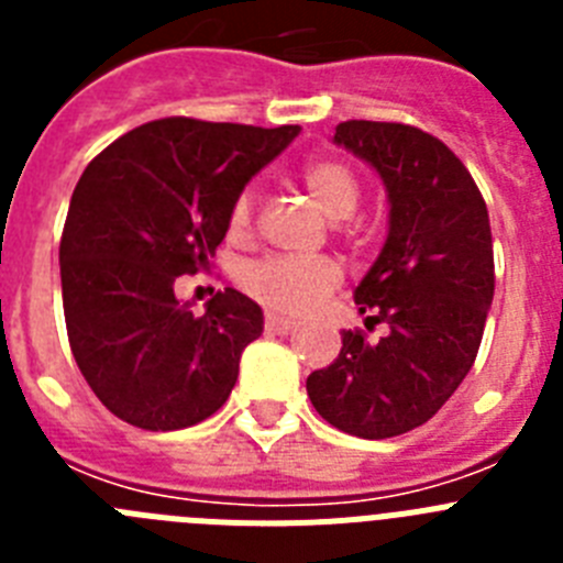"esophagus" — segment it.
Here are the masks:
<instances>
[{
    "label": "esophagus",
    "instance_id": "34e87169",
    "mask_svg": "<svg viewBox=\"0 0 563 563\" xmlns=\"http://www.w3.org/2000/svg\"><path fill=\"white\" fill-rule=\"evenodd\" d=\"M265 327H267V332H273V335H287L290 330H296V321L276 316V312H267Z\"/></svg>",
    "mask_w": 563,
    "mask_h": 563
}]
</instances>
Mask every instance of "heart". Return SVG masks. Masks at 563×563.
Instances as JSON below:
<instances>
[{"mask_svg":"<svg viewBox=\"0 0 563 563\" xmlns=\"http://www.w3.org/2000/svg\"><path fill=\"white\" fill-rule=\"evenodd\" d=\"M307 194L330 220H346L361 206V183L355 172L341 161H312L301 172ZM253 220L251 194L242 191L233 200L228 228L231 236L247 233ZM239 282L256 301L278 312H307L341 282V271L332 258L267 256L239 273Z\"/></svg>","mask_w":563,"mask_h":563,"instance_id":"heart-1","label":"heart"}]
</instances>
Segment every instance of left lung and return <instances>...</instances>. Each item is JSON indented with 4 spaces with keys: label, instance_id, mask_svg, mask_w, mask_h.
Masks as SVG:
<instances>
[{
    "label": "left lung",
    "instance_id": "1",
    "mask_svg": "<svg viewBox=\"0 0 563 563\" xmlns=\"http://www.w3.org/2000/svg\"><path fill=\"white\" fill-rule=\"evenodd\" d=\"M332 141L369 163L386 188L389 231L355 287L369 343L343 332L307 395L330 426L386 440L429 422L471 372L494 301V239L474 177L434 134L406 123L346 121Z\"/></svg>",
    "mask_w": 563,
    "mask_h": 563
}]
</instances>
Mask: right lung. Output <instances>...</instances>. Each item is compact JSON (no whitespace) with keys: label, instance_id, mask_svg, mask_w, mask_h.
Instances as JSON below:
<instances>
[{"label":"right lung","instance_id":"add662e5","mask_svg":"<svg viewBox=\"0 0 563 563\" xmlns=\"http://www.w3.org/2000/svg\"><path fill=\"white\" fill-rule=\"evenodd\" d=\"M298 132L163 118L84 168L58 247L64 321L89 389L129 426L188 429L231 395L262 307L225 287L194 316L174 285L208 267L233 200Z\"/></svg>","mask_w":563,"mask_h":563}]
</instances>
